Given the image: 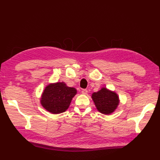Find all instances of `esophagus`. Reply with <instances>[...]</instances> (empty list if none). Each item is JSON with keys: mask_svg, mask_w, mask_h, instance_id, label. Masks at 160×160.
Here are the masks:
<instances>
[{"mask_svg": "<svg viewBox=\"0 0 160 160\" xmlns=\"http://www.w3.org/2000/svg\"><path fill=\"white\" fill-rule=\"evenodd\" d=\"M82 93L84 95H87L88 93V91L87 89H82Z\"/></svg>", "mask_w": 160, "mask_h": 160, "instance_id": "obj_1", "label": "esophagus"}]
</instances>
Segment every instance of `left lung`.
Listing matches in <instances>:
<instances>
[{
  "mask_svg": "<svg viewBox=\"0 0 160 160\" xmlns=\"http://www.w3.org/2000/svg\"><path fill=\"white\" fill-rule=\"evenodd\" d=\"M91 98L98 111L105 115L113 113L120 104V98L116 92L107 87H102L100 90L93 93Z\"/></svg>",
  "mask_w": 160,
  "mask_h": 160,
  "instance_id": "8db88e82",
  "label": "left lung"
}]
</instances>
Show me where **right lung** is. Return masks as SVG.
Masks as SVG:
<instances>
[{
	"label": "right lung",
	"mask_w": 160,
	"mask_h": 160,
	"mask_svg": "<svg viewBox=\"0 0 160 160\" xmlns=\"http://www.w3.org/2000/svg\"><path fill=\"white\" fill-rule=\"evenodd\" d=\"M77 90L69 87L64 82L50 83L44 89L40 98L42 107L52 114H59L66 111Z\"/></svg>",
	"instance_id": "add662e5"
}]
</instances>
